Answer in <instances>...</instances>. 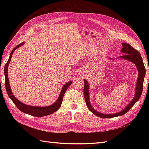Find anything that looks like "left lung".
Masks as SVG:
<instances>
[{"mask_svg":"<svg viewBox=\"0 0 149 149\" xmlns=\"http://www.w3.org/2000/svg\"><path fill=\"white\" fill-rule=\"evenodd\" d=\"M123 48L121 50V52L125 54L121 56H120V58L125 59L128 61H131V62L134 63L137 67L138 70V78L136 84V93L134 99H132L131 102L129 103L128 105L126 106L124 109H123L122 111L119 113H115V114H103L97 112V111L95 110L92 106H91L89 98V86H88V83L86 80H84V96L85 99V102H86V106L88 107V109L91 112H92L94 115H95L98 116L102 118H113V117L122 116L124 115L127 112L130 110L131 107L133 106L135 103L140 99V98L141 95L142 91H143V80L145 76V68L143 62V59L141 56L140 53L137 50L134 49L131 45L128 43H122Z\"/></svg>","mask_w":149,"mask_h":149,"instance_id":"obj_1","label":"left lung"}]
</instances>
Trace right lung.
Segmentation results:
<instances>
[{
    "mask_svg": "<svg viewBox=\"0 0 149 149\" xmlns=\"http://www.w3.org/2000/svg\"><path fill=\"white\" fill-rule=\"evenodd\" d=\"M24 43H20L19 45L16 46L15 48L13 49V50L11 52L10 56H9L8 61L7 63H6V64L5 65L4 75H5V86H6V91H7V93L9 97L10 98L13 102H14V104H15L16 106H17V108L19 110H20L21 111H22L23 113H27V114H28V115H32L34 116H44L50 115V114L56 112V111L58 110L59 107H61L63 99V96H64L65 91H66V90L68 89V88L70 86V84H72V82L69 81L67 83L65 84L64 86H63V88L61 89V93H60V94H59V96L58 97V100H56V102L55 103L52 104L51 106H47V107L31 106L26 105V104H24L22 102H21L20 101H19L17 99V98H16L13 95L10 86H9V79H8V68L9 63H10V61L11 59L13 53L15 50L17 48H18V47H20V46L23 45Z\"/></svg>",
    "mask_w": 149,
    "mask_h": 149,
    "instance_id": "add662e5",
    "label": "right lung"
}]
</instances>
